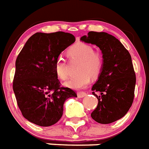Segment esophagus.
<instances>
[{"label": "esophagus", "instance_id": "esophagus-1", "mask_svg": "<svg viewBox=\"0 0 149 149\" xmlns=\"http://www.w3.org/2000/svg\"><path fill=\"white\" fill-rule=\"evenodd\" d=\"M86 96V93H84L83 91H80V92H78V97H84Z\"/></svg>", "mask_w": 149, "mask_h": 149}]
</instances>
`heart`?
I'll use <instances>...</instances> for the list:
<instances>
[{"label": "heart", "mask_w": 149, "mask_h": 149, "mask_svg": "<svg viewBox=\"0 0 149 149\" xmlns=\"http://www.w3.org/2000/svg\"><path fill=\"white\" fill-rule=\"evenodd\" d=\"M69 54L72 58L81 60L78 67L79 74L73 76L65 83V86L74 90L85 88L91 81V76L96 78L102 72L103 60L91 45L85 43L78 42L69 49ZM56 74L61 80H66L69 76V70L65 60L60 56L54 63Z\"/></svg>", "instance_id": "1"}]
</instances>
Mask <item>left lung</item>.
Instances as JSON below:
<instances>
[{
    "label": "left lung",
    "instance_id": "1",
    "mask_svg": "<svg viewBox=\"0 0 149 149\" xmlns=\"http://www.w3.org/2000/svg\"><path fill=\"white\" fill-rule=\"evenodd\" d=\"M81 41L97 46L103 58L102 72L91 88L98 103L91 116L100 124L112 123L126 115L134 100L136 77L132 57L116 38L105 32L90 31Z\"/></svg>",
    "mask_w": 149,
    "mask_h": 149
}]
</instances>
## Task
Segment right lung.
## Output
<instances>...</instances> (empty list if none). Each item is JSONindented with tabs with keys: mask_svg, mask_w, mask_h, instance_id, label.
I'll list each match as a JSON object with an SVG mask.
<instances>
[{
	"mask_svg": "<svg viewBox=\"0 0 149 149\" xmlns=\"http://www.w3.org/2000/svg\"><path fill=\"white\" fill-rule=\"evenodd\" d=\"M75 41L73 34L58 31L36 33L17 58L13 90L22 115L37 125H54L63 115L64 103L77 97L75 91L61 87L54 63L61 52Z\"/></svg>",
	"mask_w": 149,
	"mask_h": 149,
	"instance_id": "add662e5",
	"label": "right lung"
}]
</instances>
